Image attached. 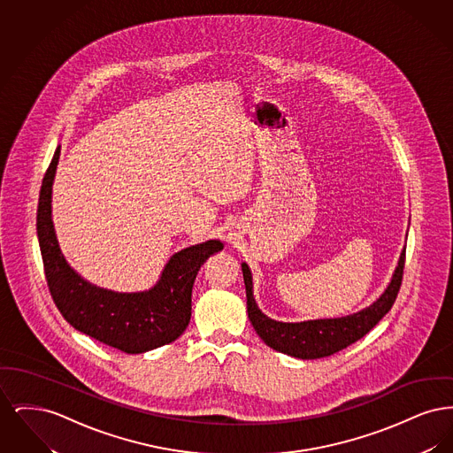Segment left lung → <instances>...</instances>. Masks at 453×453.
I'll return each mask as SVG.
<instances>
[{
    "label": "left lung",
    "mask_w": 453,
    "mask_h": 453,
    "mask_svg": "<svg viewBox=\"0 0 453 453\" xmlns=\"http://www.w3.org/2000/svg\"><path fill=\"white\" fill-rule=\"evenodd\" d=\"M404 259L406 250H403L394 275L390 279L384 294L370 303L365 309L334 319H314L302 323H280L265 316L257 305L253 297V277L251 270L246 263L241 265L242 279L246 285V305L248 318L253 324L259 338L277 351L285 355L302 358V360H316L338 353L346 346L358 342L366 333L379 323L394 305L397 292L401 288L403 273H404Z\"/></svg>",
    "instance_id": "obj_1"
}]
</instances>
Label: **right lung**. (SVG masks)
<instances>
[{"mask_svg":"<svg viewBox=\"0 0 453 453\" xmlns=\"http://www.w3.org/2000/svg\"><path fill=\"white\" fill-rule=\"evenodd\" d=\"M61 148L45 172L37 209V236L50 296L74 329L124 353H144L174 342L190 323L192 288L203 261L220 251L217 239L174 253L156 285L122 294L81 279L61 253L52 224V183Z\"/></svg>","mask_w":453,"mask_h":453,"instance_id":"1","label":"right lung"}]
</instances>
